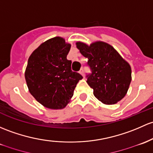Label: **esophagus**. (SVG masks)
Wrapping results in <instances>:
<instances>
[{
	"mask_svg": "<svg viewBox=\"0 0 153 153\" xmlns=\"http://www.w3.org/2000/svg\"><path fill=\"white\" fill-rule=\"evenodd\" d=\"M80 74L82 75L83 77H84V71H83V69H81V70L79 71Z\"/></svg>",
	"mask_w": 153,
	"mask_h": 153,
	"instance_id": "34e87169",
	"label": "esophagus"
}]
</instances>
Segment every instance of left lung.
Returning a JSON list of instances; mask_svg holds the SVG:
<instances>
[{
  "label": "left lung",
  "mask_w": 153,
  "mask_h": 153,
  "mask_svg": "<svg viewBox=\"0 0 153 153\" xmlns=\"http://www.w3.org/2000/svg\"><path fill=\"white\" fill-rule=\"evenodd\" d=\"M76 47L89 59L91 74L87 83L94 97L105 105H114L126 95L131 82V67L111 45L97 41L90 45L77 42Z\"/></svg>",
  "instance_id": "obj_1"
}]
</instances>
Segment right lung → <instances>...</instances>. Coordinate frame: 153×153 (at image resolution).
I'll list each match as a JSON object with an SVG mask.
<instances>
[{
    "label": "right lung",
    "mask_w": 153,
    "mask_h": 153,
    "mask_svg": "<svg viewBox=\"0 0 153 153\" xmlns=\"http://www.w3.org/2000/svg\"><path fill=\"white\" fill-rule=\"evenodd\" d=\"M71 45L60 36L42 43L28 58L25 78L29 92L50 109H62L70 102L81 75L71 70L67 59Z\"/></svg>",
    "instance_id": "right-lung-1"
}]
</instances>
